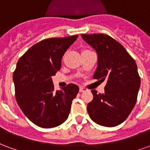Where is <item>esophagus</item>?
I'll return each instance as SVG.
<instances>
[{
  "mask_svg": "<svg viewBox=\"0 0 150 150\" xmlns=\"http://www.w3.org/2000/svg\"><path fill=\"white\" fill-rule=\"evenodd\" d=\"M86 91V89H85L84 88H82V87L79 88V91H80V92H83V91Z\"/></svg>",
  "mask_w": 150,
  "mask_h": 150,
  "instance_id": "34e87169",
  "label": "esophagus"
}]
</instances>
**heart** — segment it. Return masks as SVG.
<instances>
[{"label":"heart","mask_w":150,"mask_h":150,"mask_svg":"<svg viewBox=\"0 0 150 150\" xmlns=\"http://www.w3.org/2000/svg\"><path fill=\"white\" fill-rule=\"evenodd\" d=\"M87 51H90V50H83V52H87Z\"/></svg>","instance_id":"1"}]
</instances>
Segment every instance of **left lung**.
Returning a JSON list of instances; mask_svg holds the SVG:
<instances>
[{"instance_id":"obj_1","label":"left lung","mask_w":150,"mask_h":150,"mask_svg":"<svg viewBox=\"0 0 150 150\" xmlns=\"http://www.w3.org/2000/svg\"><path fill=\"white\" fill-rule=\"evenodd\" d=\"M82 38L97 54L93 78L107 81L104 93L91 91L93 100L87 107L89 116L100 125H118L137 102L141 86L137 64L121 44L106 34H82Z\"/></svg>"}]
</instances>
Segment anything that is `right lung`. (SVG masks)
Returning a JSON list of instances; mask_svg holds the SVG:
<instances>
[{
	"label": "right lung",
	"mask_w": 150,
	"mask_h": 150,
	"mask_svg": "<svg viewBox=\"0 0 150 150\" xmlns=\"http://www.w3.org/2000/svg\"><path fill=\"white\" fill-rule=\"evenodd\" d=\"M77 38L42 40L18 60L13 75L16 100L28 119L41 128H54L68 118L79 87L70 83L55 91L52 76L60 70L62 56Z\"/></svg>",
	"instance_id": "obj_1"
}]
</instances>
